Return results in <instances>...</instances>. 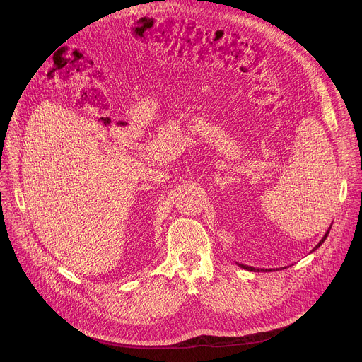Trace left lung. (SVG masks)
Segmentation results:
<instances>
[{
	"label": "left lung",
	"mask_w": 362,
	"mask_h": 362,
	"mask_svg": "<svg viewBox=\"0 0 362 362\" xmlns=\"http://www.w3.org/2000/svg\"><path fill=\"white\" fill-rule=\"evenodd\" d=\"M331 226H332V225H331ZM331 226L328 228V230L325 232L324 238H322V239L318 242V245H317V246H315V247H314L311 252L317 250V249H318V247H320V246H321V245L325 242V239H327V236H328V233H329V230H331ZM238 265H239L240 268L246 269V271H250V272H272V271H275V269H264V268H261V269H259V268H253V267H247V265H242V264H238ZM276 271H279V268H276Z\"/></svg>",
	"instance_id": "8db88e82"
}]
</instances>
